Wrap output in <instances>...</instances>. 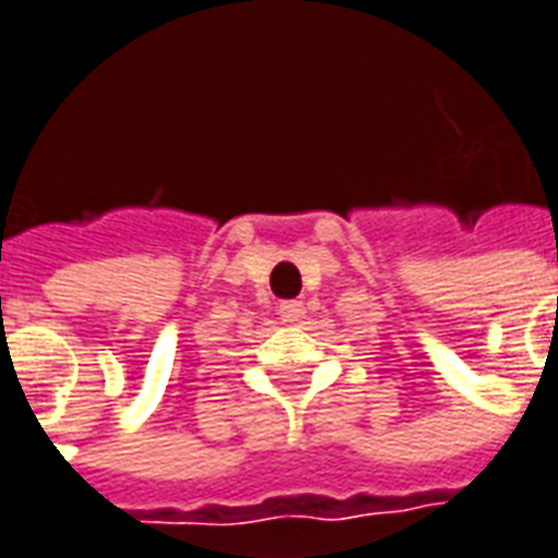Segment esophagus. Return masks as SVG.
<instances>
[{"label": "esophagus", "mask_w": 558, "mask_h": 558, "mask_svg": "<svg viewBox=\"0 0 558 558\" xmlns=\"http://www.w3.org/2000/svg\"><path fill=\"white\" fill-rule=\"evenodd\" d=\"M280 318L287 324H298L303 318V303L301 301H283L280 303Z\"/></svg>", "instance_id": "34e87169"}]
</instances>
